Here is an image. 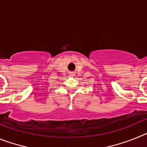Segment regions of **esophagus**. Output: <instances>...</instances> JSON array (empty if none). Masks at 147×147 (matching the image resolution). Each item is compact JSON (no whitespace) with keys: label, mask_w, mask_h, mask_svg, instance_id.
Here are the masks:
<instances>
[{"label":"esophagus","mask_w":147,"mask_h":147,"mask_svg":"<svg viewBox=\"0 0 147 147\" xmlns=\"http://www.w3.org/2000/svg\"><path fill=\"white\" fill-rule=\"evenodd\" d=\"M71 75H72V76H74V74H73V73H72V74H71Z\"/></svg>","instance_id":"esophagus-1"}]
</instances>
